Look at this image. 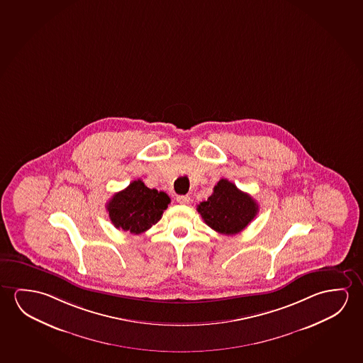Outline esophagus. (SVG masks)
Here are the masks:
<instances>
[{"label":"esophagus","mask_w":363,"mask_h":363,"mask_svg":"<svg viewBox=\"0 0 363 363\" xmlns=\"http://www.w3.org/2000/svg\"><path fill=\"white\" fill-rule=\"evenodd\" d=\"M176 200H177V202L181 203V205H189L191 201L190 196L187 195L177 196V199H176Z\"/></svg>","instance_id":"obj_1"}]
</instances>
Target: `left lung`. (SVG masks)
Wrapping results in <instances>:
<instances>
[{"label":"left lung","instance_id":"obj_1","mask_svg":"<svg viewBox=\"0 0 363 363\" xmlns=\"http://www.w3.org/2000/svg\"><path fill=\"white\" fill-rule=\"evenodd\" d=\"M203 221L216 233L235 235L245 229L259 211L255 200L229 179H220L206 201L197 205Z\"/></svg>","mask_w":363,"mask_h":363}]
</instances>
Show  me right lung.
<instances>
[{"label":"right lung","mask_w":363,"mask_h":363,"mask_svg":"<svg viewBox=\"0 0 363 363\" xmlns=\"http://www.w3.org/2000/svg\"><path fill=\"white\" fill-rule=\"evenodd\" d=\"M171 199L166 192L148 189L140 179L129 184L106 203L109 218L117 229L142 234L162 218Z\"/></svg>","instance_id":"1"}]
</instances>
